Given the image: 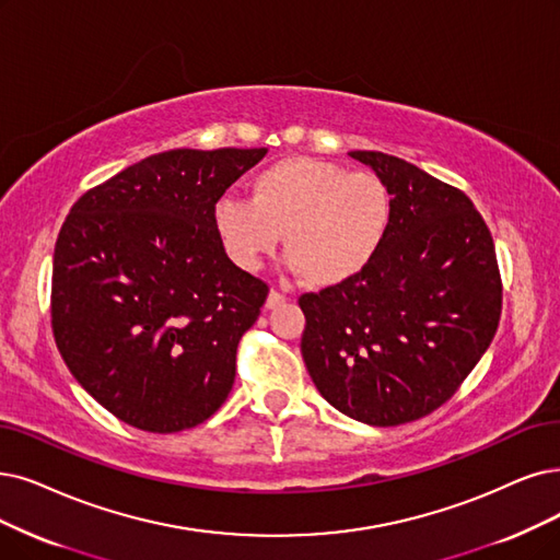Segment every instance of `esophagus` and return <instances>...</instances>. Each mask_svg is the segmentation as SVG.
<instances>
[{
    "label": "esophagus",
    "instance_id": "1",
    "mask_svg": "<svg viewBox=\"0 0 560 560\" xmlns=\"http://www.w3.org/2000/svg\"><path fill=\"white\" fill-rule=\"evenodd\" d=\"M284 301H287V296L282 292H278V289H271V292H268V299H266V307L273 310V307L282 305Z\"/></svg>",
    "mask_w": 560,
    "mask_h": 560
}]
</instances>
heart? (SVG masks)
I'll return each mask as SVG.
<instances>
[{"label": "heart", "instance_id": "b5f03b06", "mask_svg": "<svg viewBox=\"0 0 560 560\" xmlns=\"http://www.w3.org/2000/svg\"><path fill=\"white\" fill-rule=\"evenodd\" d=\"M393 220L386 184L307 155H289L255 172L248 199L222 197L213 230L222 253L243 271H259L284 234L287 255L315 287L342 284L382 253Z\"/></svg>", "mask_w": 560, "mask_h": 560}]
</instances>
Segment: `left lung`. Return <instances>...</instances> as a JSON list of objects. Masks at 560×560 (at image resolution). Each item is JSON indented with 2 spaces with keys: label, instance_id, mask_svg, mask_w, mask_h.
<instances>
[{
  "label": "left lung",
  "instance_id": "left-lung-1",
  "mask_svg": "<svg viewBox=\"0 0 560 560\" xmlns=\"http://www.w3.org/2000/svg\"><path fill=\"white\" fill-rule=\"evenodd\" d=\"M393 197L382 253L299 299L301 353L328 405L376 428L432 413L464 384L501 319L487 222L459 188L382 151H351Z\"/></svg>",
  "mask_w": 560,
  "mask_h": 560
}]
</instances>
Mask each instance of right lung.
Masks as SVG:
<instances>
[{
    "mask_svg": "<svg viewBox=\"0 0 560 560\" xmlns=\"http://www.w3.org/2000/svg\"><path fill=\"white\" fill-rule=\"evenodd\" d=\"M266 149H172L89 188L55 245L50 315L78 384L132 428L172 434L228 399L268 284L222 253L213 207Z\"/></svg>",
    "mask_w": 560,
    "mask_h": 560,
    "instance_id": "obj_1",
    "label": "right lung"
}]
</instances>
